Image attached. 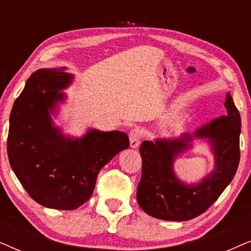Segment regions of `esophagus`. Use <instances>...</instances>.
<instances>
[{
  "label": "esophagus",
  "instance_id": "1",
  "mask_svg": "<svg viewBox=\"0 0 251 251\" xmlns=\"http://www.w3.org/2000/svg\"><path fill=\"white\" fill-rule=\"evenodd\" d=\"M142 136H143L142 130L139 128H135L130 131V135H129L130 146H131L132 149H137V147L139 146L140 140H142Z\"/></svg>",
  "mask_w": 251,
  "mask_h": 251
}]
</instances>
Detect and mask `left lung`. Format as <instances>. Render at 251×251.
I'll return each mask as SVG.
<instances>
[{
	"label": "left lung",
	"instance_id": "1",
	"mask_svg": "<svg viewBox=\"0 0 251 251\" xmlns=\"http://www.w3.org/2000/svg\"><path fill=\"white\" fill-rule=\"evenodd\" d=\"M227 114L214 119L194 133L176 139L145 140L139 152L143 160L137 202L152 217L184 222L207 210L231 183L240 161L241 118L231 95L226 94ZM194 138L208 139L215 155V169L200 183L185 184L173 171V161L190 148Z\"/></svg>",
	"mask_w": 251,
	"mask_h": 251
}]
</instances>
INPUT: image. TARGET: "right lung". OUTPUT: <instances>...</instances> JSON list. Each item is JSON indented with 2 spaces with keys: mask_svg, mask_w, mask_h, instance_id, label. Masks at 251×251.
Segmentation results:
<instances>
[{
  "mask_svg": "<svg viewBox=\"0 0 251 251\" xmlns=\"http://www.w3.org/2000/svg\"><path fill=\"white\" fill-rule=\"evenodd\" d=\"M61 68L30 75L10 114V166L29 197L43 207L74 210L94 193L101 168L129 147L126 132L91 129L81 138L65 136L51 113L65 100L61 90L74 76Z\"/></svg>",
  "mask_w": 251,
  "mask_h": 251,
  "instance_id": "1",
  "label": "right lung"
}]
</instances>
